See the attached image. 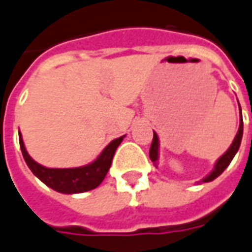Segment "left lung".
<instances>
[{
	"label": "left lung",
	"mask_w": 252,
	"mask_h": 252,
	"mask_svg": "<svg viewBox=\"0 0 252 252\" xmlns=\"http://www.w3.org/2000/svg\"><path fill=\"white\" fill-rule=\"evenodd\" d=\"M240 106V105H239ZM243 138V119H242V109H240V126H239V131H237L236 136L233 139V142L230 144V147L228 150L225 151L222 156L220 157L217 159V162L214 165L213 170L206 176L205 179L202 180V183H209V181H213L214 179H217L218 176L221 175L224 172L225 169L228 168V165L230 163V161L233 159V157L236 156L237 150L240 147V143H242ZM158 147H159V143H158V135L154 132V136H153V143H151L150 147V159L154 162V165H157V161H158Z\"/></svg>",
	"instance_id": "8db88e82"
}]
</instances>
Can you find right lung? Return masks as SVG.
Listing matches in <instances>:
<instances>
[{
	"mask_svg": "<svg viewBox=\"0 0 252 252\" xmlns=\"http://www.w3.org/2000/svg\"><path fill=\"white\" fill-rule=\"evenodd\" d=\"M124 136L112 140L98 156L95 161L89 165H84L80 168L68 169H53L42 166L40 163L35 162L26 150V146L23 142L22 135L19 133V142L22 149L24 161L42 183H45L47 187L53 188L54 191L61 193H80L94 189L101 184L105 176L108 175L112 159H113L116 149L120 146Z\"/></svg>",
	"mask_w": 252,
	"mask_h": 252,
	"instance_id": "1",
	"label": "right lung"
}]
</instances>
